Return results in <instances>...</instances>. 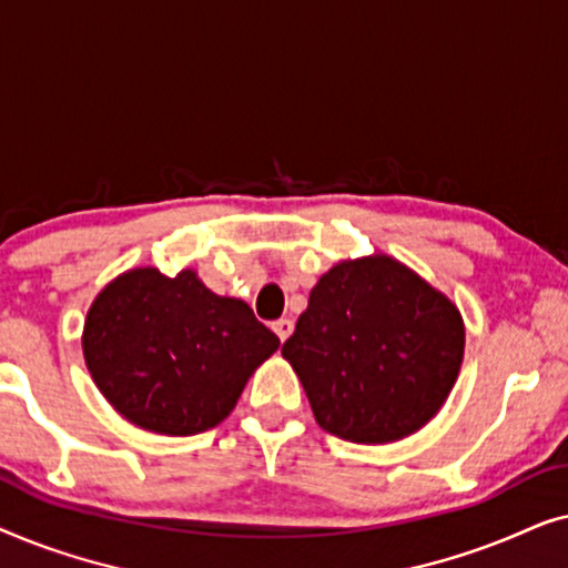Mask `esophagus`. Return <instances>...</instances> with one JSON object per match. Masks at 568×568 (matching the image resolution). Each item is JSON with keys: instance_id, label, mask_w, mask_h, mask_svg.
I'll use <instances>...</instances> for the list:
<instances>
[{"instance_id": "1", "label": "esophagus", "mask_w": 568, "mask_h": 568, "mask_svg": "<svg viewBox=\"0 0 568 568\" xmlns=\"http://www.w3.org/2000/svg\"><path fill=\"white\" fill-rule=\"evenodd\" d=\"M292 331H294V323L290 321V317H282V321L274 323V333L278 336V341H282V344L292 336Z\"/></svg>"}]
</instances>
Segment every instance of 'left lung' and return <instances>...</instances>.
<instances>
[{
    "label": "left lung",
    "instance_id": "left-lung-1",
    "mask_svg": "<svg viewBox=\"0 0 568 568\" xmlns=\"http://www.w3.org/2000/svg\"><path fill=\"white\" fill-rule=\"evenodd\" d=\"M463 348L453 302L403 263L375 255L338 263L315 284L282 354L325 432L383 445L437 414Z\"/></svg>",
    "mask_w": 568,
    "mask_h": 568
}]
</instances>
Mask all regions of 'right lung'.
I'll return each instance as SVG.
<instances>
[{
    "label": "right lung",
    "mask_w": 568,
    "mask_h": 568,
    "mask_svg": "<svg viewBox=\"0 0 568 568\" xmlns=\"http://www.w3.org/2000/svg\"><path fill=\"white\" fill-rule=\"evenodd\" d=\"M82 348L100 393L123 418L191 437L230 416L278 338L243 300L216 297L193 271L168 278L134 268L92 302Z\"/></svg>",
    "instance_id": "1"
}]
</instances>
